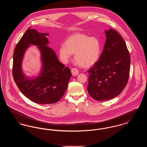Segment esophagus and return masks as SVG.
I'll return each mask as SVG.
<instances>
[{
    "label": "esophagus",
    "mask_w": 147,
    "mask_h": 147,
    "mask_svg": "<svg viewBox=\"0 0 147 147\" xmlns=\"http://www.w3.org/2000/svg\"><path fill=\"white\" fill-rule=\"evenodd\" d=\"M71 71L72 75L74 76H77V75L78 74V73H79V71H78V69L76 68H72V69H71Z\"/></svg>",
    "instance_id": "obj_1"
}]
</instances>
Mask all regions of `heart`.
Instances as JSON below:
<instances>
[{
	"instance_id": "obj_1",
	"label": "heart",
	"mask_w": 147,
	"mask_h": 147,
	"mask_svg": "<svg viewBox=\"0 0 147 147\" xmlns=\"http://www.w3.org/2000/svg\"><path fill=\"white\" fill-rule=\"evenodd\" d=\"M59 49V55L64 62H67L72 53L74 59L83 68H89L98 61L101 53V44L98 37H90L85 34L76 32L69 36Z\"/></svg>"
}]
</instances>
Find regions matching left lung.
Listing matches in <instances>:
<instances>
[{"instance_id": "left-lung-1", "label": "left lung", "mask_w": 147, "mask_h": 147, "mask_svg": "<svg viewBox=\"0 0 147 147\" xmlns=\"http://www.w3.org/2000/svg\"><path fill=\"white\" fill-rule=\"evenodd\" d=\"M106 40L98 61L88 70L87 89L98 101L116 97L127 84L130 70V55L126 43L113 29L105 31Z\"/></svg>"}]
</instances>
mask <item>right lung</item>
<instances>
[{"mask_svg":"<svg viewBox=\"0 0 147 147\" xmlns=\"http://www.w3.org/2000/svg\"><path fill=\"white\" fill-rule=\"evenodd\" d=\"M48 35L29 28L17 43L13 55V76L15 83L26 98L40 104L58 102L66 91L71 76L69 68L59 62L54 51L46 46ZM30 44L39 46L43 64L40 76L34 80L26 78L21 70L23 56Z\"/></svg>","mask_w":147,"mask_h":147,"instance_id":"right-lung-1","label":"right lung"}]
</instances>
